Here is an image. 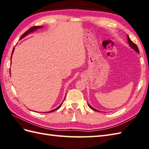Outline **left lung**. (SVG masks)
<instances>
[{"mask_svg": "<svg viewBox=\"0 0 149 149\" xmlns=\"http://www.w3.org/2000/svg\"><path fill=\"white\" fill-rule=\"evenodd\" d=\"M127 40H128V43H129V44H130V47H132L134 50H135L136 52H138V53H139V49H138V48L137 46H136V45L135 44H134V42H133L131 40V39H130V37H129L128 36H127ZM89 107H90V108H91V109H93V110H95V111H97V112H99L98 110H97L95 109L94 108H93V107H91L90 105H89Z\"/></svg>", "mask_w": 149, "mask_h": 149, "instance_id": "8db88e82", "label": "left lung"}]
</instances>
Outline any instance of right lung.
<instances>
[{"instance_id":"right-lung-1","label":"right lung","mask_w":149,"mask_h":149,"mask_svg":"<svg viewBox=\"0 0 149 149\" xmlns=\"http://www.w3.org/2000/svg\"><path fill=\"white\" fill-rule=\"evenodd\" d=\"M41 26H32V27H31L30 29H29V30H26V32L24 33L23 35L22 36V37H20V39H22V38H23V37H25L26 36H27L28 34H29L30 32H33L34 30H37V29H39V28H40ZM14 49H15V47L13 48V51H12V53H13V51H14ZM63 102H62V103L59 106L58 108H56V109H54V110H51V111H49V112H47V113H49V112H54V111H56V110H57L58 109H59L61 107V106L62 105V104H63Z\"/></svg>"}]
</instances>
